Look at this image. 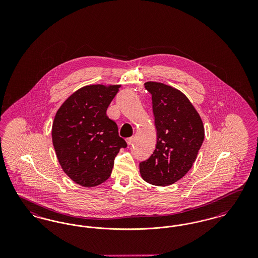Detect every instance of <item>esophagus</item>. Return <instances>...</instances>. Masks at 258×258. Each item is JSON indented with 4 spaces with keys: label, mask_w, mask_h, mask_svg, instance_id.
Segmentation results:
<instances>
[{
    "label": "esophagus",
    "mask_w": 258,
    "mask_h": 258,
    "mask_svg": "<svg viewBox=\"0 0 258 258\" xmlns=\"http://www.w3.org/2000/svg\"><path fill=\"white\" fill-rule=\"evenodd\" d=\"M133 142H134V137H128V138H126V143H127V145L133 144Z\"/></svg>",
    "instance_id": "34e87169"
}]
</instances>
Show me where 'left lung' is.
I'll return each instance as SVG.
<instances>
[{
    "instance_id": "8db88e82",
    "label": "left lung",
    "mask_w": 258,
    "mask_h": 258,
    "mask_svg": "<svg viewBox=\"0 0 258 258\" xmlns=\"http://www.w3.org/2000/svg\"><path fill=\"white\" fill-rule=\"evenodd\" d=\"M152 95L157 145L139 163L141 177L154 185L174 184L191 168L204 140V126L196 108L182 92L159 82H146Z\"/></svg>"
}]
</instances>
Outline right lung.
<instances>
[{
	"label": "right lung",
	"instance_id": "1",
	"mask_svg": "<svg viewBox=\"0 0 258 258\" xmlns=\"http://www.w3.org/2000/svg\"><path fill=\"white\" fill-rule=\"evenodd\" d=\"M120 85H90L77 90L57 111L52 141L63 172L91 187L110 177L115 157L126 142L106 110Z\"/></svg>",
	"mask_w": 258,
	"mask_h": 258
}]
</instances>
